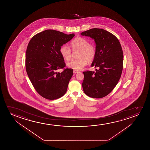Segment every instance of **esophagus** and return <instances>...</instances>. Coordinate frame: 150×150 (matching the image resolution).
I'll return each instance as SVG.
<instances>
[{
    "label": "esophagus",
    "instance_id": "34e87169",
    "mask_svg": "<svg viewBox=\"0 0 150 150\" xmlns=\"http://www.w3.org/2000/svg\"><path fill=\"white\" fill-rule=\"evenodd\" d=\"M73 72H74V73H78V72H79V71H78V70H74Z\"/></svg>",
    "mask_w": 150,
    "mask_h": 150
}]
</instances>
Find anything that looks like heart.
I'll list each match as a JSON object with an SVG mask.
<instances>
[{
	"label": "heart",
	"instance_id": "1",
	"mask_svg": "<svg viewBox=\"0 0 150 150\" xmlns=\"http://www.w3.org/2000/svg\"><path fill=\"white\" fill-rule=\"evenodd\" d=\"M70 45L73 51H79L77 54L78 58L71 60L67 64L69 68L75 70H81L88 62H91L94 60L96 55V49L94 45L90 44L87 39L83 37H77L71 41ZM59 53L66 60H69L71 58V50L66 45L60 47Z\"/></svg>",
	"mask_w": 150,
	"mask_h": 150
}]
</instances>
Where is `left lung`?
Listing matches in <instances>:
<instances>
[{
    "label": "left lung",
    "instance_id": "8db88e82",
    "mask_svg": "<svg viewBox=\"0 0 150 150\" xmlns=\"http://www.w3.org/2000/svg\"><path fill=\"white\" fill-rule=\"evenodd\" d=\"M80 34L94 39L96 55L91 66L98 69L96 72H83V90L92 98H103L112 91L121 77L123 62L121 45L115 35L103 29H91Z\"/></svg>",
    "mask_w": 150,
    "mask_h": 150
}]
</instances>
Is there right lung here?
I'll use <instances>...</instances> for the list:
<instances>
[{
  "label": "right lung",
  "instance_id": "obj_1",
  "mask_svg": "<svg viewBox=\"0 0 150 150\" xmlns=\"http://www.w3.org/2000/svg\"><path fill=\"white\" fill-rule=\"evenodd\" d=\"M74 36V34L68 35L47 30L34 35L28 43L25 54L26 71L35 90L45 98H59L67 91L73 70L64 68L66 64L59 49ZM62 68V73L57 72Z\"/></svg>",
  "mask_w": 150,
  "mask_h": 150
}]
</instances>
